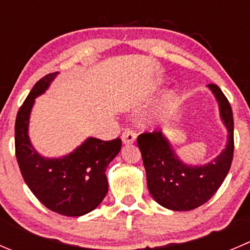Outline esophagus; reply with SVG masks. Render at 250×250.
Segmentation results:
<instances>
[{
  "label": "esophagus",
  "mask_w": 250,
  "mask_h": 250,
  "mask_svg": "<svg viewBox=\"0 0 250 250\" xmlns=\"http://www.w3.org/2000/svg\"><path fill=\"white\" fill-rule=\"evenodd\" d=\"M121 138H122V142L125 144H132L135 140V138H137V134L132 129H125L122 133V135H121Z\"/></svg>",
  "instance_id": "1"
}]
</instances>
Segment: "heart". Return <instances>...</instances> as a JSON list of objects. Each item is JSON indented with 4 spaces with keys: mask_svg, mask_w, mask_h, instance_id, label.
Returning a JSON list of instances; mask_svg holds the SVG:
<instances>
[{
    "mask_svg": "<svg viewBox=\"0 0 250 250\" xmlns=\"http://www.w3.org/2000/svg\"><path fill=\"white\" fill-rule=\"evenodd\" d=\"M172 100H173V95H172V94H167V95L165 96L164 101H162L161 108H160V115H164V113L167 112V110L169 108V105H171Z\"/></svg>",
    "mask_w": 250,
    "mask_h": 250,
    "instance_id": "heart-1",
    "label": "heart"
}]
</instances>
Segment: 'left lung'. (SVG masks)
Masks as SVG:
<instances>
[{
    "instance_id": "1",
    "label": "left lung",
    "mask_w": 250,
    "mask_h": 250,
    "mask_svg": "<svg viewBox=\"0 0 250 250\" xmlns=\"http://www.w3.org/2000/svg\"><path fill=\"white\" fill-rule=\"evenodd\" d=\"M216 98L220 116L229 132L224 151L204 166H190L178 159L161 130L143 133L137 143L146 172L151 197L169 210L189 211L205 204L226 178L233 159V113L229 100L216 84H209Z\"/></svg>"
}]
</instances>
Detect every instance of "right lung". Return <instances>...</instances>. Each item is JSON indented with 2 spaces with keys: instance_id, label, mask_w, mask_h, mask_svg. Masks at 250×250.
<instances>
[{
  "instance_id": "right-lung-1",
  "label": "right lung",
  "mask_w": 250,
  "mask_h": 250,
  "mask_svg": "<svg viewBox=\"0 0 250 250\" xmlns=\"http://www.w3.org/2000/svg\"><path fill=\"white\" fill-rule=\"evenodd\" d=\"M58 72L41 78L19 108L16 118V157L21 176L39 202L64 216H82L100 205L108 190L106 167L117 156L122 140L88 138L60 159L38 154L28 135L29 117L36 96L45 93Z\"/></svg>"
}]
</instances>
